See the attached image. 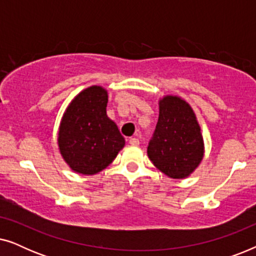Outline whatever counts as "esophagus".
Returning a JSON list of instances; mask_svg holds the SVG:
<instances>
[{
    "label": "esophagus",
    "instance_id": "obj_1",
    "mask_svg": "<svg viewBox=\"0 0 256 256\" xmlns=\"http://www.w3.org/2000/svg\"><path fill=\"white\" fill-rule=\"evenodd\" d=\"M129 143L132 146H138L140 141H138V138H129Z\"/></svg>",
    "mask_w": 256,
    "mask_h": 256
}]
</instances>
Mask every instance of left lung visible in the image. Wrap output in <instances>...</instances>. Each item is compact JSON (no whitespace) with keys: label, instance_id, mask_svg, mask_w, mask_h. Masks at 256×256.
Wrapping results in <instances>:
<instances>
[{"label":"left lung","instance_id":"obj_1","mask_svg":"<svg viewBox=\"0 0 256 256\" xmlns=\"http://www.w3.org/2000/svg\"><path fill=\"white\" fill-rule=\"evenodd\" d=\"M148 156L168 177L182 180L194 172L204 155L197 118L186 101L168 96L160 101V115L150 138Z\"/></svg>","mask_w":256,"mask_h":256}]
</instances>
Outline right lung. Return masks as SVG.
<instances>
[{"mask_svg": "<svg viewBox=\"0 0 256 256\" xmlns=\"http://www.w3.org/2000/svg\"><path fill=\"white\" fill-rule=\"evenodd\" d=\"M107 102L106 90L88 87L73 99L62 118L59 150L76 172H100L124 148V136L106 114Z\"/></svg>", "mask_w": 256, "mask_h": 256, "instance_id": "right-lung-1", "label": "right lung"}]
</instances>
